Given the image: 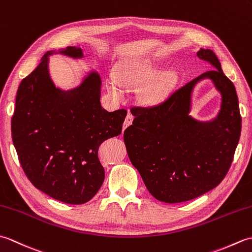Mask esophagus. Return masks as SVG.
<instances>
[{"instance_id":"34e87169","label":"esophagus","mask_w":252,"mask_h":252,"mask_svg":"<svg viewBox=\"0 0 252 252\" xmlns=\"http://www.w3.org/2000/svg\"><path fill=\"white\" fill-rule=\"evenodd\" d=\"M133 118H134V117H133V116H132L131 114H129V115H127V116H126V120H125V123H123V130H125V129H126V127H127V126H131V125H132Z\"/></svg>"}]
</instances>
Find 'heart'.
I'll list each match as a JSON object with an SVG mask.
<instances>
[{
    "label": "heart",
    "mask_w": 252,
    "mask_h": 252,
    "mask_svg": "<svg viewBox=\"0 0 252 252\" xmlns=\"http://www.w3.org/2000/svg\"><path fill=\"white\" fill-rule=\"evenodd\" d=\"M157 71L156 63L153 61L132 63L119 71V80L112 78L108 82V90L116 99L126 97V89L140 87L142 99L148 104H156L162 100L173 84L175 73L168 71L161 76L150 80Z\"/></svg>",
    "instance_id": "obj_1"
}]
</instances>
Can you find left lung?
Returning <instances> with one entry per match:
<instances>
[{
  "instance_id": "8db88e82",
  "label": "left lung",
  "mask_w": 252,
  "mask_h": 252,
  "mask_svg": "<svg viewBox=\"0 0 252 252\" xmlns=\"http://www.w3.org/2000/svg\"><path fill=\"white\" fill-rule=\"evenodd\" d=\"M216 69L206 71L151 107H132L133 123L123 133L132 164L156 199L176 203L199 197L221 183L231 167L242 131L238 97L211 50L197 53ZM221 93L218 117L200 123L188 114L190 95L201 78Z\"/></svg>"
}]
</instances>
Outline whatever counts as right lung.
Masks as SVG:
<instances>
[{"instance_id": "1", "label": "right lung", "mask_w": 252, "mask_h": 252, "mask_svg": "<svg viewBox=\"0 0 252 252\" xmlns=\"http://www.w3.org/2000/svg\"><path fill=\"white\" fill-rule=\"evenodd\" d=\"M20 82L12 118V137L25 174L37 189L70 205L95 196L105 179L98 159L104 141L119 135L126 109L112 112L100 105L101 80L94 71L80 87L63 91L49 73V56ZM61 54L83 56L80 47Z\"/></svg>"}]
</instances>
